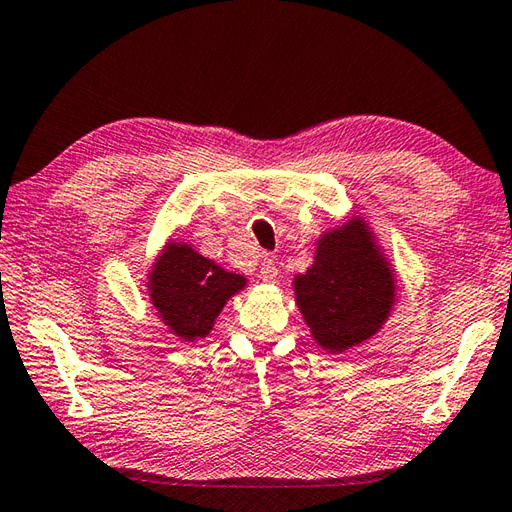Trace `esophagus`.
<instances>
[{"instance_id": "1", "label": "esophagus", "mask_w": 512, "mask_h": 512, "mask_svg": "<svg viewBox=\"0 0 512 512\" xmlns=\"http://www.w3.org/2000/svg\"><path fill=\"white\" fill-rule=\"evenodd\" d=\"M277 266H275V261H272L270 257H266L264 261H261V268H259V279L261 281H266V283H272L277 279Z\"/></svg>"}]
</instances>
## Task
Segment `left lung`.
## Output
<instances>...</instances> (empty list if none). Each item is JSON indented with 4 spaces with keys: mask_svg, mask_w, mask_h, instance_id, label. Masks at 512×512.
<instances>
[{
    "mask_svg": "<svg viewBox=\"0 0 512 512\" xmlns=\"http://www.w3.org/2000/svg\"><path fill=\"white\" fill-rule=\"evenodd\" d=\"M395 275L362 218L323 233L314 264L294 277L296 305L312 338L342 353L375 336L395 303Z\"/></svg>",
    "mask_w": 512,
    "mask_h": 512,
    "instance_id": "obj_1",
    "label": "left lung"
}]
</instances>
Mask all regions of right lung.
Wrapping results in <instances>:
<instances>
[{"label":"right lung","mask_w":512,"mask_h":512,"mask_svg":"<svg viewBox=\"0 0 512 512\" xmlns=\"http://www.w3.org/2000/svg\"><path fill=\"white\" fill-rule=\"evenodd\" d=\"M246 279L202 257L189 244L170 242L148 272V292L159 318L185 342L205 338L222 307Z\"/></svg>","instance_id":"obj_1"}]
</instances>
